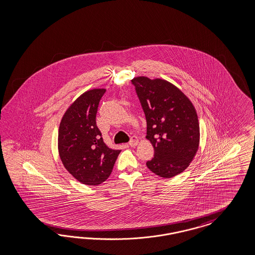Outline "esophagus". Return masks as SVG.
Masks as SVG:
<instances>
[{
	"instance_id": "esophagus-1",
	"label": "esophagus",
	"mask_w": 255,
	"mask_h": 255,
	"mask_svg": "<svg viewBox=\"0 0 255 255\" xmlns=\"http://www.w3.org/2000/svg\"><path fill=\"white\" fill-rule=\"evenodd\" d=\"M138 139L137 137H135V136H133V137H131V140H130V142H129V145L131 146V147H135V146H137V144H138Z\"/></svg>"
}]
</instances>
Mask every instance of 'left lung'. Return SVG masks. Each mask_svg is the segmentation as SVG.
Listing matches in <instances>:
<instances>
[{
	"mask_svg": "<svg viewBox=\"0 0 255 255\" xmlns=\"http://www.w3.org/2000/svg\"><path fill=\"white\" fill-rule=\"evenodd\" d=\"M147 121L146 138L154 148L148 169L170 178L182 173L196 154L200 128L193 103L178 87L162 78L131 79Z\"/></svg>",
	"mask_w": 255,
	"mask_h": 255,
	"instance_id": "8db88e82",
	"label": "left lung"
}]
</instances>
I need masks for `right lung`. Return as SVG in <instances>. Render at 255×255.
Returning <instances> with one entry per match:
<instances>
[{
    "instance_id": "add662e5",
    "label": "right lung",
    "mask_w": 255,
    "mask_h": 255,
    "mask_svg": "<svg viewBox=\"0 0 255 255\" xmlns=\"http://www.w3.org/2000/svg\"><path fill=\"white\" fill-rule=\"evenodd\" d=\"M106 89L82 93L63 114L58 131V150L63 166L86 185H99L110 176L121 150L104 143L96 113Z\"/></svg>"
}]
</instances>
